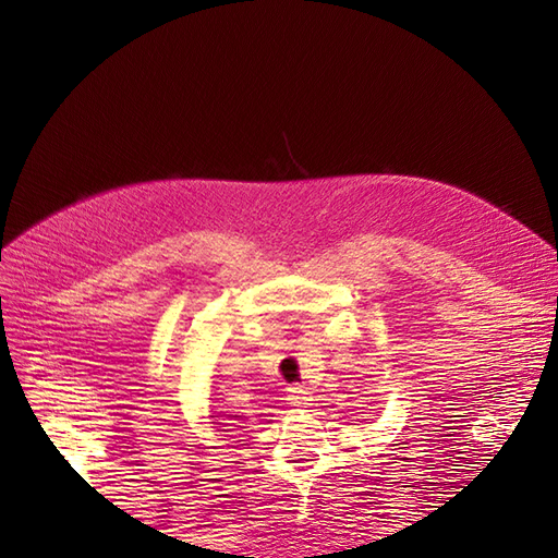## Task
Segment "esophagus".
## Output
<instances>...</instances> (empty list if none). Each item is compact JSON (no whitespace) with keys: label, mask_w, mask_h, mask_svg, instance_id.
Wrapping results in <instances>:
<instances>
[{"label":"esophagus","mask_w":558,"mask_h":558,"mask_svg":"<svg viewBox=\"0 0 558 558\" xmlns=\"http://www.w3.org/2000/svg\"><path fill=\"white\" fill-rule=\"evenodd\" d=\"M286 400H289L291 408H307V404H312L314 396H312L310 388L295 386V388H289V393H286Z\"/></svg>","instance_id":"1"}]
</instances>
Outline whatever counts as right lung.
Segmentation results:
<instances>
[{
	"label": "right lung",
	"instance_id": "obj_1",
	"mask_svg": "<svg viewBox=\"0 0 558 558\" xmlns=\"http://www.w3.org/2000/svg\"><path fill=\"white\" fill-rule=\"evenodd\" d=\"M214 424H216V421H214Z\"/></svg>",
	"mask_w": 558,
	"mask_h": 558
}]
</instances>
